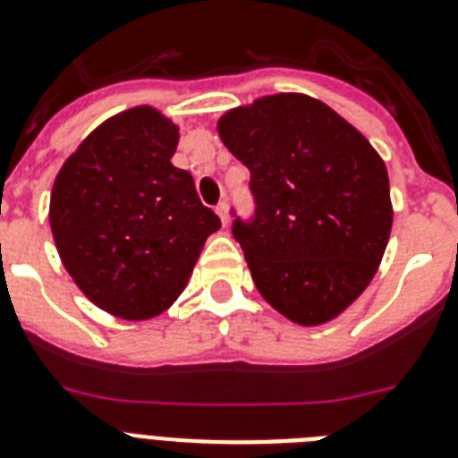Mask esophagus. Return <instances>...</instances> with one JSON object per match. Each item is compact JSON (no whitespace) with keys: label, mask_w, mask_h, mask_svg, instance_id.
<instances>
[{"label":"esophagus","mask_w":458,"mask_h":458,"mask_svg":"<svg viewBox=\"0 0 458 458\" xmlns=\"http://www.w3.org/2000/svg\"><path fill=\"white\" fill-rule=\"evenodd\" d=\"M216 214H218V218H221V225L225 228V225H228V205H225V202H221V205L216 207Z\"/></svg>","instance_id":"esophagus-1"}]
</instances>
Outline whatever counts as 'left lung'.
I'll list each match as a JSON object with an SVG mask.
<instances>
[{"label": "left lung", "instance_id": "obj_1", "mask_svg": "<svg viewBox=\"0 0 458 458\" xmlns=\"http://www.w3.org/2000/svg\"><path fill=\"white\" fill-rule=\"evenodd\" d=\"M218 137L251 172L256 216L233 223L253 284L301 326L340 317L389 244V174L370 141L302 92L225 111Z\"/></svg>", "mask_w": 458, "mask_h": 458}]
</instances>
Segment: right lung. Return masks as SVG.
Returning <instances> with one entry per match:
<instances>
[{"label": "right lung", "mask_w": 458, "mask_h": 458, "mask_svg": "<svg viewBox=\"0 0 458 458\" xmlns=\"http://www.w3.org/2000/svg\"><path fill=\"white\" fill-rule=\"evenodd\" d=\"M176 144L179 125L132 106L92 130L53 183L48 218L64 270L118 318L163 314L221 228L193 176L172 165Z\"/></svg>", "instance_id": "right-lung-1"}]
</instances>
